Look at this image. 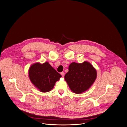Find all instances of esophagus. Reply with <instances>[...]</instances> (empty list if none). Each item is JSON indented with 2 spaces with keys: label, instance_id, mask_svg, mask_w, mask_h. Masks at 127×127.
<instances>
[{
  "label": "esophagus",
  "instance_id": "1",
  "mask_svg": "<svg viewBox=\"0 0 127 127\" xmlns=\"http://www.w3.org/2000/svg\"><path fill=\"white\" fill-rule=\"evenodd\" d=\"M61 75H62V77H64V76H65V73H64V72H61Z\"/></svg>",
  "mask_w": 127,
  "mask_h": 127
}]
</instances>
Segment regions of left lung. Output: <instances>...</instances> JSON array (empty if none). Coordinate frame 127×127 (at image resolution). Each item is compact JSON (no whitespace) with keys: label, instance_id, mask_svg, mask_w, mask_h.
I'll list each match as a JSON object with an SVG mask.
<instances>
[{"label":"left lung","instance_id":"left-lung-1","mask_svg":"<svg viewBox=\"0 0 127 127\" xmlns=\"http://www.w3.org/2000/svg\"><path fill=\"white\" fill-rule=\"evenodd\" d=\"M64 77L71 91L80 94L92 86L96 79L97 72L88 62L82 64L73 62L69 65V71Z\"/></svg>","mask_w":127,"mask_h":127}]
</instances>
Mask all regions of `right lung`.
I'll return each mask as SVG.
<instances>
[{
	"label": "right lung",
	"instance_id": "add662e5",
	"mask_svg": "<svg viewBox=\"0 0 127 127\" xmlns=\"http://www.w3.org/2000/svg\"><path fill=\"white\" fill-rule=\"evenodd\" d=\"M29 77L32 84L40 91L47 92L53 88L56 82L62 76L48 62H45L32 65L29 70Z\"/></svg>",
	"mask_w": 127,
	"mask_h": 127
}]
</instances>
